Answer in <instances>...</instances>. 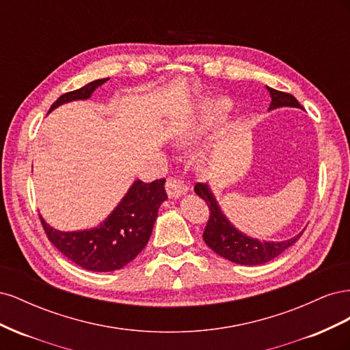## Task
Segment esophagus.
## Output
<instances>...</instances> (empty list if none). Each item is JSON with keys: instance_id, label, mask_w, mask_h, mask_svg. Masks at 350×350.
I'll return each instance as SVG.
<instances>
[{"instance_id": "esophagus-1", "label": "esophagus", "mask_w": 350, "mask_h": 350, "mask_svg": "<svg viewBox=\"0 0 350 350\" xmlns=\"http://www.w3.org/2000/svg\"><path fill=\"white\" fill-rule=\"evenodd\" d=\"M165 187H166V193H167L169 198H178V197L187 194V191H188V187L184 183H181L179 179L172 178V176L166 179Z\"/></svg>"}]
</instances>
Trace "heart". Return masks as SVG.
I'll return each instance as SVG.
<instances>
[{
    "label": "heart",
    "instance_id": "b5f03b06",
    "mask_svg": "<svg viewBox=\"0 0 350 350\" xmlns=\"http://www.w3.org/2000/svg\"><path fill=\"white\" fill-rule=\"evenodd\" d=\"M229 111V103L225 99H203L197 107V115L189 124V135L203 133L210 126L219 124Z\"/></svg>",
    "mask_w": 350,
    "mask_h": 350
}]
</instances>
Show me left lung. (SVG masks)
Here are the masks:
<instances>
[{"mask_svg":"<svg viewBox=\"0 0 350 350\" xmlns=\"http://www.w3.org/2000/svg\"><path fill=\"white\" fill-rule=\"evenodd\" d=\"M267 90L271 98L269 111H274L279 108H301L299 102L296 100L291 93L279 92L269 86ZM194 191L198 197L206 201L210 208V217L203 234L204 242L217 254V256L224 257L232 262L242 264V266H258V264L267 262L273 258H276L284 250L292 247L304 232H299L298 235H295L291 239L279 242L258 241L256 238L247 237L230 224L229 219L224 213V210L220 208L217 200L207 183L196 184Z\"/></svg>","mask_w":350,"mask_h":350,"instance_id":"obj_1","label":"left lung"}]
</instances>
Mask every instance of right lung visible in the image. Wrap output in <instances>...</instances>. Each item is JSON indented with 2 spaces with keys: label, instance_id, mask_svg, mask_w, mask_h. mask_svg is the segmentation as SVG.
Here are the masks:
<instances>
[{
  "label": "right lung",
  "instance_id": "right-lung-1",
  "mask_svg": "<svg viewBox=\"0 0 350 350\" xmlns=\"http://www.w3.org/2000/svg\"><path fill=\"white\" fill-rule=\"evenodd\" d=\"M109 79L90 81L79 90L64 93L49 109L72 100H86ZM167 198L165 179L146 184L134 181L111 215L92 229L62 232L49 226L44 217L48 239L77 266L90 271L120 270L133 261L149 242L161 204Z\"/></svg>",
  "mask_w": 350,
  "mask_h": 350
}]
</instances>
